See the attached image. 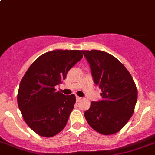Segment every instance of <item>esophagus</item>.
I'll use <instances>...</instances> for the list:
<instances>
[{"instance_id":"34e87169","label":"esophagus","mask_w":155,"mask_h":155,"mask_svg":"<svg viewBox=\"0 0 155 155\" xmlns=\"http://www.w3.org/2000/svg\"><path fill=\"white\" fill-rule=\"evenodd\" d=\"M76 102H79V101H81V100H82V98H81V97H76Z\"/></svg>"}]
</instances>
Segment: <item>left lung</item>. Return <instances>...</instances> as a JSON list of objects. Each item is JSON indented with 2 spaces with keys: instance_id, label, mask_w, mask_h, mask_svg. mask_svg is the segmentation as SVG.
<instances>
[{
  "instance_id": "left-lung-1",
  "label": "left lung",
  "mask_w": 155,
  "mask_h": 155,
  "mask_svg": "<svg viewBox=\"0 0 155 155\" xmlns=\"http://www.w3.org/2000/svg\"><path fill=\"white\" fill-rule=\"evenodd\" d=\"M90 64L93 82L101 89V100L93 101L85 118L96 131L104 135L118 132L133 114L137 90L125 66L118 59L99 50L82 51Z\"/></svg>"
}]
</instances>
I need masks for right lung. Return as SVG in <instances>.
<instances>
[{"mask_svg": "<svg viewBox=\"0 0 155 155\" xmlns=\"http://www.w3.org/2000/svg\"><path fill=\"white\" fill-rule=\"evenodd\" d=\"M82 58L79 50L48 51L38 57L22 78L18 107L26 124L40 136H55L67 124L76 97L65 96L55 87Z\"/></svg>", "mask_w": 155, "mask_h": 155, "instance_id": "right-lung-1", "label": "right lung"}]
</instances>
